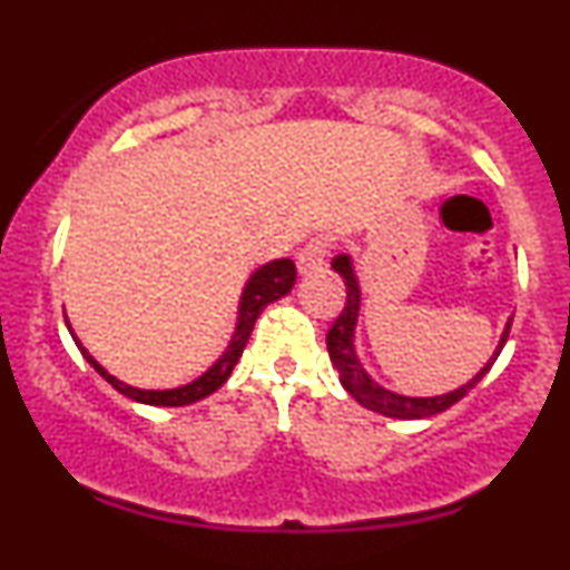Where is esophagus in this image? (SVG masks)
<instances>
[{
	"instance_id": "1",
	"label": "esophagus",
	"mask_w": 570,
	"mask_h": 570,
	"mask_svg": "<svg viewBox=\"0 0 570 570\" xmlns=\"http://www.w3.org/2000/svg\"><path fill=\"white\" fill-rule=\"evenodd\" d=\"M326 265V244L324 240H311L305 248H299L297 254V271L303 276H311V273H318Z\"/></svg>"
}]
</instances>
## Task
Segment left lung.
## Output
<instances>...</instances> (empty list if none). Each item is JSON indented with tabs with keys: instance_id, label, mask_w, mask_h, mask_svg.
<instances>
[{
	"instance_id": "1",
	"label": "left lung",
	"mask_w": 570,
	"mask_h": 570,
	"mask_svg": "<svg viewBox=\"0 0 570 570\" xmlns=\"http://www.w3.org/2000/svg\"><path fill=\"white\" fill-rule=\"evenodd\" d=\"M332 271L345 281V294H348V297H345L343 313H340L337 322L332 324L330 335H326V351H330V358L332 364H335L343 389L348 391L362 407L377 412V415L399 417V421H421V417H431L436 415V412L453 407L458 399L466 396L469 391L485 377V372L493 367V362L499 358L503 343H507L509 337L512 318H509L507 326H503L499 345H495L493 356L488 358L485 367L476 372L472 381L463 383L461 389L448 391V394H440V396L396 394V391L385 389V385L372 381V375L364 370L362 358H358L356 353V324H358V313H362V286H358V276H356V267H353L351 254H337V257L332 259Z\"/></svg>"
}]
</instances>
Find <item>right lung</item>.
<instances>
[{"label": "right lung", "instance_id": "1", "mask_svg": "<svg viewBox=\"0 0 570 570\" xmlns=\"http://www.w3.org/2000/svg\"><path fill=\"white\" fill-rule=\"evenodd\" d=\"M294 281H297V271H294L292 259H273V263L257 267V271L248 276L244 292H240L235 332H233L230 343H227L225 353H222L217 362L203 372V375H198L195 381H189L185 385H176V389H163V391L136 389V385L117 381L115 375H109V372L104 370L94 356H90V351L85 348L80 340H77L75 330H71L69 322H67V326H69L71 337H75L77 348L82 351L85 362H88L90 367H94L98 375L104 377V381L112 385L115 391H120L122 396L134 399V402H139V404H153V407H185V404L200 402V399L214 394V391L222 389V385L227 383V377L233 375L235 364H238L240 353H244V348H246L248 337H252L254 322L259 318V313H263L271 303H276V299L284 297V294H289Z\"/></svg>", "mask_w": 570, "mask_h": 570}]
</instances>
